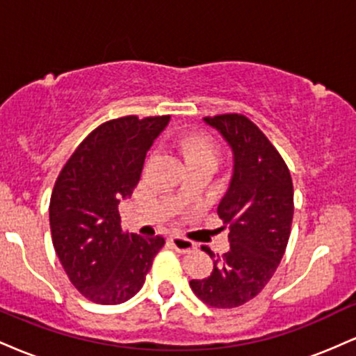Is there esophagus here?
<instances>
[{"label":"esophagus","mask_w":356,"mask_h":356,"mask_svg":"<svg viewBox=\"0 0 356 356\" xmlns=\"http://www.w3.org/2000/svg\"><path fill=\"white\" fill-rule=\"evenodd\" d=\"M170 244H172V248L175 249V251L182 252V254L194 251L195 249V244L192 243L191 239L181 238V236H172V238H170Z\"/></svg>","instance_id":"1"}]
</instances>
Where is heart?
<instances>
[{
    "instance_id": "1",
    "label": "heart",
    "mask_w": 356,
    "mask_h": 356,
    "mask_svg": "<svg viewBox=\"0 0 356 356\" xmlns=\"http://www.w3.org/2000/svg\"><path fill=\"white\" fill-rule=\"evenodd\" d=\"M177 147L189 165L194 164H212L216 165L219 161V145L216 138L209 132L194 130L186 134L177 140Z\"/></svg>"
}]
</instances>
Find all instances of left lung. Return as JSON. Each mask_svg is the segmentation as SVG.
<instances>
[{"instance_id": "1", "label": "left lung", "mask_w": 356, "mask_h": 356, "mask_svg": "<svg viewBox=\"0 0 356 356\" xmlns=\"http://www.w3.org/2000/svg\"><path fill=\"white\" fill-rule=\"evenodd\" d=\"M234 152L229 191L218 207L229 227L231 248L218 254L204 280H192L199 300L212 308H238L257 296L275 275L291 234L293 181L288 165L263 130L243 113L206 117ZM211 257L214 252L207 246Z\"/></svg>"}]
</instances>
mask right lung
<instances>
[{
    "mask_svg": "<svg viewBox=\"0 0 356 356\" xmlns=\"http://www.w3.org/2000/svg\"><path fill=\"white\" fill-rule=\"evenodd\" d=\"M170 115H127L105 122L83 138L63 165L50 199L56 254L87 300L120 305L137 295L165 244L120 226L118 204L140 179L145 154Z\"/></svg>",
    "mask_w": 356,
    "mask_h": 356,
    "instance_id": "right-lung-1",
    "label": "right lung"
}]
</instances>
